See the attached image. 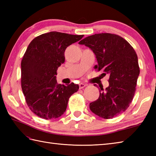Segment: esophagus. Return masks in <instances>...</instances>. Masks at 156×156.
I'll return each mask as SVG.
<instances>
[{"mask_svg":"<svg viewBox=\"0 0 156 156\" xmlns=\"http://www.w3.org/2000/svg\"><path fill=\"white\" fill-rule=\"evenodd\" d=\"M87 85L83 84V83H80V84H79V88H80V89H82V88H84Z\"/></svg>","mask_w":156,"mask_h":156,"instance_id":"esophagus-1","label":"esophagus"}]
</instances>
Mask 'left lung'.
<instances>
[{"mask_svg":"<svg viewBox=\"0 0 156 156\" xmlns=\"http://www.w3.org/2000/svg\"><path fill=\"white\" fill-rule=\"evenodd\" d=\"M79 44L90 48L103 74L109 75V85L101 88L97 101L90 103L91 111L103 119H112L129 107L134 97L140 67L136 52L121 36L112 34H94L82 39Z\"/></svg>","mask_w":156,"mask_h":156,"instance_id":"obj_1","label":"left lung"}]
</instances>
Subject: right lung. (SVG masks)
Returning <instances> with one entry per match:
<instances>
[{
	"label": "right lung",
	"instance_id": "add662e5",
	"mask_svg": "<svg viewBox=\"0 0 156 156\" xmlns=\"http://www.w3.org/2000/svg\"><path fill=\"white\" fill-rule=\"evenodd\" d=\"M83 37L51 31L29 44L21 61V88L29 108L38 117H59L66 111L69 97L78 90L79 86L73 82L58 84L56 75L65 62L66 49Z\"/></svg>",
	"mask_w": 156,
	"mask_h": 156
}]
</instances>
